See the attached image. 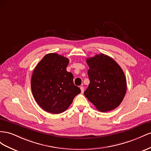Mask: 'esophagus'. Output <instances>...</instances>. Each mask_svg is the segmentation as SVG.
<instances>
[{
  "label": "esophagus",
  "mask_w": 151,
  "mask_h": 151,
  "mask_svg": "<svg viewBox=\"0 0 151 151\" xmlns=\"http://www.w3.org/2000/svg\"><path fill=\"white\" fill-rule=\"evenodd\" d=\"M80 90H81V93H83V92H84V87L81 86V87H80Z\"/></svg>",
  "instance_id": "1"
}]
</instances>
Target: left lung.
I'll return each mask as SVG.
<instances>
[{"label": "left lung", "mask_w": 151, "mask_h": 151, "mask_svg": "<svg viewBox=\"0 0 151 151\" xmlns=\"http://www.w3.org/2000/svg\"><path fill=\"white\" fill-rule=\"evenodd\" d=\"M90 84L85 96L101 112L116 108L127 92V80L122 69L114 60L104 54L88 58Z\"/></svg>", "instance_id": "obj_1"}]
</instances>
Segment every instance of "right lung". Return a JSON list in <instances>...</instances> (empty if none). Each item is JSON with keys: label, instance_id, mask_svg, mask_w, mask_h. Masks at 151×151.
Listing matches in <instances>:
<instances>
[{"label": "right lung", "instance_id": "1", "mask_svg": "<svg viewBox=\"0 0 151 151\" xmlns=\"http://www.w3.org/2000/svg\"><path fill=\"white\" fill-rule=\"evenodd\" d=\"M69 59L56 53L45 55L34 69L31 80L33 96L45 111L59 114L65 111L81 92L74 85L73 75L66 71Z\"/></svg>", "mask_w": 151, "mask_h": 151}]
</instances>
